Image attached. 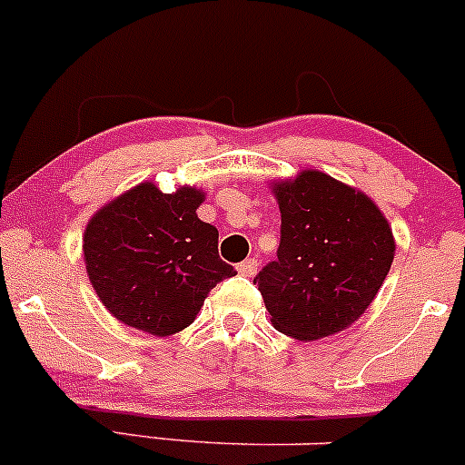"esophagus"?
<instances>
[{
    "instance_id": "obj_1",
    "label": "esophagus",
    "mask_w": 465,
    "mask_h": 465,
    "mask_svg": "<svg viewBox=\"0 0 465 465\" xmlns=\"http://www.w3.org/2000/svg\"><path fill=\"white\" fill-rule=\"evenodd\" d=\"M257 266H259V263H257V259L251 257V259H246V262H242V263H239V266H237V271L242 272L243 277H252V274L257 272Z\"/></svg>"
}]
</instances>
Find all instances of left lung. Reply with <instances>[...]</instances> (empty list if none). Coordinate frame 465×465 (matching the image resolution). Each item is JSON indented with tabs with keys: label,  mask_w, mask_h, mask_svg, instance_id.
<instances>
[{
	"label": "left lung",
	"mask_w": 465,
	"mask_h": 465,
	"mask_svg": "<svg viewBox=\"0 0 465 465\" xmlns=\"http://www.w3.org/2000/svg\"><path fill=\"white\" fill-rule=\"evenodd\" d=\"M277 259L254 277L274 328L299 341L351 326L392 266L394 239L372 199L319 171L274 186Z\"/></svg>",
	"instance_id": "obj_1"
}]
</instances>
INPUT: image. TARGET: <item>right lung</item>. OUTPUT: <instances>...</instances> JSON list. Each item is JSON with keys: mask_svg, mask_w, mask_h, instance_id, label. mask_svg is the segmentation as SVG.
<instances>
[{"mask_svg": "<svg viewBox=\"0 0 465 465\" xmlns=\"http://www.w3.org/2000/svg\"><path fill=\"white\" fill-rule=\"evenodd\" d=\"M203 193L153 183L104 206L84 232L94 292L119 322L166 337L191 326L206 294L237 271L222 262L219 231L197 217Z\"/></svg>", "mask_w": 465, "mask_h": 465, "instance_id": "obj_1", "label": "right lung"}]
</instances>
